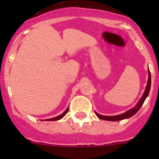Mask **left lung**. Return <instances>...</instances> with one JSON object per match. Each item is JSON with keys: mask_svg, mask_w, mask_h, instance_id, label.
<instances>
[{"mask_svg": "<svg viewBox=\"0 0 159 159\" xmlns=\"http://www.w3.org/2000/svg\"><path fill=\"white\" fill-rule=\"evenodd\" d=\"M148 82H147V85L146 88H145V91H144V94H142V98H141L140 100L139 101L137 104H136L134 108H131L127 111H125V113L121 114V115H114V116H106V115H99L98 113H97L96 111L95 114L100 119L102 120H105V121H121V120H124L126 119V118H129L131 117H132L133 115H135L139 110L140 109L141 107L143 105L144 102L145 100L146 99V98L148 97V94H149V91H150V89H151V73H150V70H148Z\"/></svg>", "mask_w": 159, "mask_h": 159, "instance_id": "1", "label": "left lung"}]
</instances>
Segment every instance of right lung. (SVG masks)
I'll use <instances>...</instances> for the list:
<instances>
[{
	"label": "right lung",
	"mask_w": 159,
	"mask_h": 159,
	"mask_svg": "<svg viewBox=\"0 0 159 159\" xmlns=\"http://www.w3.org/2000/svg\"><path fill=\"white\" fill-rule=\"evenodd\" d=\"M68 108H67L66 110H65V111H64L63 113L61 114V115H58V116H57V117H54V118H49V119H45L44 121H57V120H60V119H61V118H63V117L65 116V115H66L67 112H68Z\"/></svg>",
	"instance_id": "add662e5"
}]
</instances>
